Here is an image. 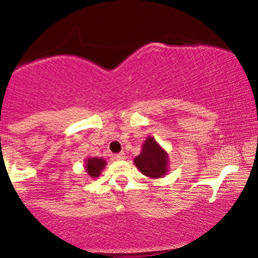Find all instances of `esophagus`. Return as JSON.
<instances>
[{
    "mask_svg": "<svg viewBox=\"0 0 258 258\" xmlns=\"http://www.w3.org/2000/svg\"><path fill=\"white\" fill-rule=\"evenodd\" d=\"M114 159H115V160H122V159H125V153L121 152V153L115 154V155H114Z\"/></svg>",
    "mask_w": 258,
    "mask_h": 258,
    "instance_id": "1",
    "label": "esophagus"
}]
</instances>
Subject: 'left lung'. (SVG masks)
<instances>
[{
  "label": "left lung",
  "instance_id": "8db88e82",
  "mask_svg": "<svg viewBox=\"0 0 258 258\" xmlns=\"http://www.w3.org/2000/svg\"><path fill=\"white\" fill-rule=\"evenodd\" d=\"M167 154L160 148L155 139L148 137L143 149L135 159L136 166L142 173L148 177H162L167 172Z\"/></svg>",
  "mask_w": 258,
  "mask_h": 258
}]
</instances>
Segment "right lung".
<instances>
[{"label": "right lung", "mask_w": 258, "mask_h": 258, "mask_svg": "<svg viewBox=\"0 0 258 258\" xmlns=\"http://www.w3.org/2000/svg\"><path fill=\"white\" fill-rule=\"evenodd\" d=\"M105 166V161L103 159L91 158L86 162V170L91 177H98L102 170Z\"/></svg>", "instance_id": "1"}]
</instances>
